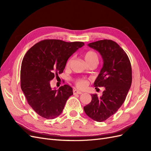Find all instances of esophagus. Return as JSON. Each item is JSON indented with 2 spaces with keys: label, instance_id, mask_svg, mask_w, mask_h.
Segmentation results:
<instances>
[{
  "label": "esophagus",
  "instance_id": "obj_1",
  "mask_svg": "<svg viewBox=\"0 0 151 151\" xmlns=\"http://www.w3.org/2000/svg\"><path fill=\"white\" fill-rule=\"evenodd\" d=\"M73 93H74V94H81L82 93H83V92H81V91H79V90H77V89H74V91H73Z\"/></svg>",
  "mask_w": 151,
  "mask_h": 151
}]
</instances>
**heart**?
Returning <instances> with one entry per match:
<instances>
[{"instance_id": "1", "label": "heart", "mask_w": 151, "mask_h": 151, "mask_svg": "<svg viewBox=\"0 0 151 151\" xmlns=\"http://www.w3.org/2000/svg\"><path fill=\"white\" fill-rule=\"evenodd\" d=\"M84 58L87 62L88 63L92 61H98V54L94 51H88L84 55ZM72 62V58H69L67 62L66 67H68L70 66ZM88 84V82L84 79H78L76 80V85L79 88H84Z\"/></svg>"}]
</instances>
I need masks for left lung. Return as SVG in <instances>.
I'll return each mask as SVG.
<instances>
[{"instance_id":"8db88e82","label":"left lung","mask_w":151,"mask_h":151,"mask_svg":"<svg viewBox=\"0 0 151 151\" xmlns=\"http://www.w3.org/2000/svg\"><path fill=\"white\" fill-rule=\"evenodd\" d=\"M88 45L103 58V65L94 86L105 89L101 97L91 94L92 100L84 110L93 120L101 122L114 115L124 103L132 84L131 63L124 50L112 40H99Z\"/></svg>"}]
</instances>
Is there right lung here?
I'll list each match as a JSON object with an SVG mask.
<instances>
[{
    "instance_id": "right-lung-1",
    "label": "right lung",
    "mask_w": 151,
    "mask_h": 151,
    "mask_svg": "<svg viewBox=\"0 0 151 151\" xmlns=\"http://www.w3.org/2000/svg\"><path fill=\"white\" fill-rule=\"evenodd\" d=\"M84 45L83 42L44 40L32 47L22 59L21 88L30 106L40 116L53 119L64 108L72 88L65 84L53 89L50 81L62 74L72 55Z\"/></svg>"
}]
</instances>
